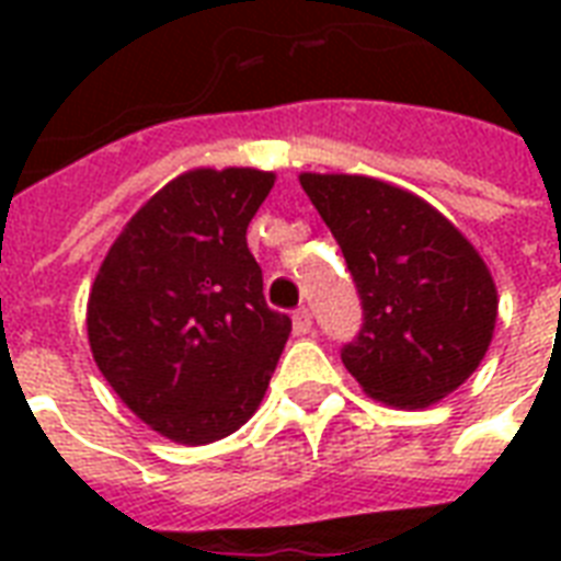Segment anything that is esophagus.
Instances as JSON below:
<instances>
[{
    "instance_id": "obj_1",
    "label": "esophagus",
    "mask_w": 561,
    "mask_h": 561,
    "mask_svg": "<svg viewBox=\"0 0 561 561\" xmlns=\"http://www.w3.org/2000/svg\"><path fill=\"white\" fill-rule=\"evenodd\" d=\"M290 320H294V334H297V337H306V334L314 329V314H311L308 308H297Z\"/></svg>"
}]
</instances>
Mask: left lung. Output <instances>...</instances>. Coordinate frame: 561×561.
Here are the masks:
<instances>
[{"mask_svg":"<svg viewBox=\"0 0 561 561\" xmlns=\"http://www.w3.org/2000/svg\"><path fill=\"white\" fill-rule=\"evenodd\" d=\"M343 250L364 325L341 352L367 396L427 408L486 355L497 290L486 262L416 194L358 174H299Z\"/></svg>","mask_w":561,"mask_h":561,"instance_id":"obj_1","label":"left lung"}]
</instances>
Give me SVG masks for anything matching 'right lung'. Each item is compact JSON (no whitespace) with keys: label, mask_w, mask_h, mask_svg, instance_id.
I'll return each instance as SVG.
<instances>
[{"label":"right lung","mask_w":561,"mask_h":561,"mask_svg":"<svg viewBox=\"0 0 561 561\" xmlns=\"http://www.w3.org/2000/svg\"><path fill=\"white\" fill-rule=\"evenodd\" d=\"M271 171L194 169L113 241L87 306L92 358L116 396L183 445L224 439L262 404L290 317L262 294L247 227Z\"/></svg>","instance_id":"1"}]
</instances>
